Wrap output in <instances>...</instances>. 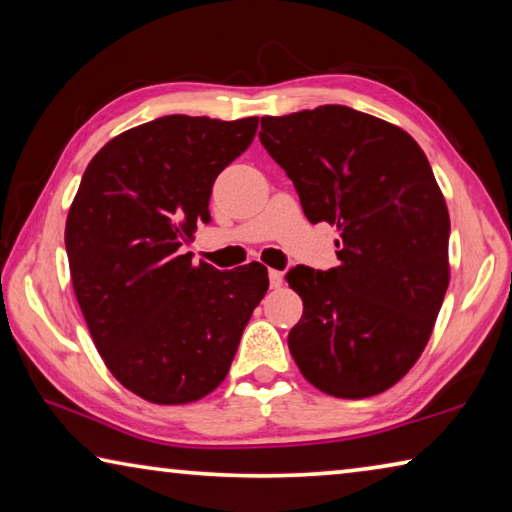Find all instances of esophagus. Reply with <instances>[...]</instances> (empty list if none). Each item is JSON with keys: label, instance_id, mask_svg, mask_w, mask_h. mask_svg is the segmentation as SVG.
Segmentation results:
<instances>
[{"label": "esophagus", "instance_id": "esophagus-1", "mask_svg": "<svg viewBox=\"0 0 512 512\" xmlns=\"http://www.w3.org/2000/svg\"><path fill=\"white\" fill-rule=\"evenodd\" d=\"M282 282H284L282 273L275 271V268H271V271H268V284H271V289H280Z\"/></svg>", "mask_w": 512, "mask_h": 512}]
</instances>
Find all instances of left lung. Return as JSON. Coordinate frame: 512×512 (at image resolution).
Instances as JSON below:
<instances>
[{"label":"left lung","instance_id":"1","mask_svg":"<svg viewBox=\"0 0 512 512\" xmlns=\"http://www.w3.org/2000/svg\"><path fill=\"white\" fill-rule=\"evenodd\" d=\"M311 223L336 225L339 266H296L305 311L289 350L334 397L397 384L427 345L449 284V214L409 133L348 106L262 117L259 133Z\"/></svg>","mask_w":512,"mask_h":512}]
</instances>
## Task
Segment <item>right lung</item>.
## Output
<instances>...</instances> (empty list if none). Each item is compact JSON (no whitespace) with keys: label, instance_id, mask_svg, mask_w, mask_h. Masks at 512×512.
Returning a JSON list of instances; mask_svg holds the SVG:
<instances>
[{"label":"right lung","instance_id":"right-lung-1","mask_svg":"<svg viewBox=\"0 0 512 512\" xmlns=\"http://www.w3.org/2000/svg\"><path fill=\"white\" fill-rule=\"evenodd\" d=\"M257 121L167 115L135 126L94 155L69 207L65 248L92 341L153 404L212 393L268 289L262 264L216 271L183 250Z\"/></svg>","mask_w":512,"mask_h":512}]
</instances>
